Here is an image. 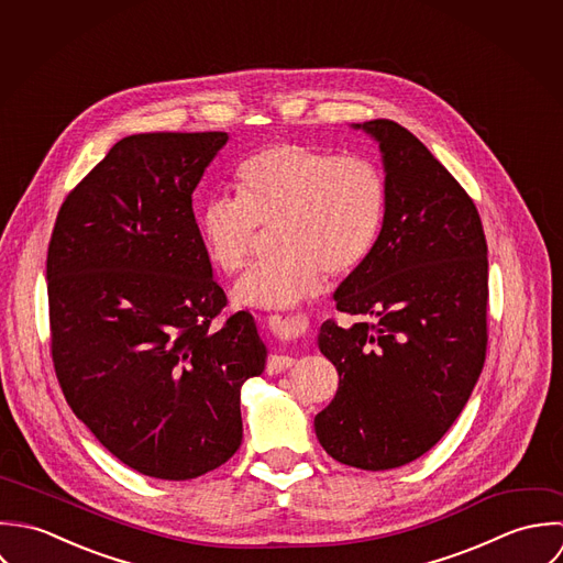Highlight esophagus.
Wrapping results in <instances>:
<instances>
[{
    "label": "esophagus",
    "mask_w": 563,
    "mask_h": 563,
    "mask_svg": "<svg viewBox=\"0 0 563 563\" xmlns=\"http://www.w3.org/2000/svg\"><path fill=\"white\" fill-rule=\"evenodd\" d=\"M269 327H274V329H278V331H285V333H294V335H298V333H302L305 329H307V318L305 316H298V318H283V316H269ZM294 365V358L291 356H280V354H272L269 358H267V365H265V369H267V374H280V372H285V369H289Z\"/></svg>",
    "instance_id": "1"
}]
</instances>
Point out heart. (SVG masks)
Wrapping results in <instances>:
<instances>
[{"label":"heart","instance_id":"heart-1","mask_svg":"<svg viewBox=\"0 0 563 563\" xmlns=\"http://www.w3.org/2000/svg\"><path fill=\"white\" fill-rule=\"evenodd\" d=\"M234 200H211L198 232L211 263L243 272L258 245V228H274L278 258L247 272L234 289L245 307L285 309L316 296L327 274L358 269L380 236L387 187L361 156H335L302 143H272L239 163Z\"/></svg>","mask_w":563,"mask_h":563}]
</instances>
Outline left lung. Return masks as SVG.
Returning a JSON list of instances; mask_svg holds the SVG:
<instances>
[{
    "label": "left lung",
    "instance_id": "left-lung-1",
    "mask_svg": "<svg viewBox=\"0 0 563 563\" xmlns=\"http://www.w3.org/2000/svg\"><path fill=\"white\" fill-rule=\"evenodd\" d=\"M378 141L387 209L367 261L335 291L350 329L327 320L338 367L316 435L339 463L391 470L433 449L465 407L487 350V241L449 169L389 119L356 123Z\"/></svg>",
    "mask_w": 563,
    "mask_h": 563
}]
</instances>
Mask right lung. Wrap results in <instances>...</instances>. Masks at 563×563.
Instances as JSON below:
<instances>
[{"label":"right lung","instance_id":"add662e5","mask_svg":"<svg viewBox=\"0 0 563 563\" xmlns=\"http://www.w3.org/2000/svg\"><path fill=\"white\" fill-rule=\"evenodd\" d=\"M225 132L117 141L65 198L47 247L49 343L71 411L128 467L189 481L243 438L241 385L265 367L247 311L225 316L194 189Z\"/></svg>","mask_w":563,"mask_h":563}]
</instances>
